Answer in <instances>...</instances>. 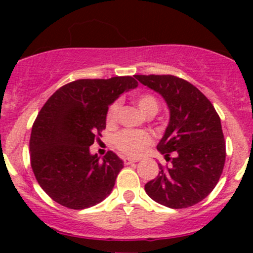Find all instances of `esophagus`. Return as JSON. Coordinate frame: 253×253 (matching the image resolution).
I'll return each instance as SVG.
<instances>
[{
  "label": "esophagus",
  "instance_id": "obj_1",
  "mask_svg": "<svg viewBox=\"0 0 253 253\" xmlns=\"http://www.w3.org/2000/svg\"><path fill=\"white\" fill-rule=\"evenodd\" d=\"M133 163H136V160H133V159H129V158H124V164H125V165L133 164Z\"/></svg>",
  "mask_w": 253,
  "mask_h": 253
}]
</instances>
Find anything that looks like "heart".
<instances>
[{
    "mask_svg": "<svg viewBox=\"0 0 253 253\" xmlns=\"http://www.w3.org/2000/svg\"><path fill=\"white\" fill-rule=\"evenodd\" d=\"M136 103L138 108L141 109L143 114L147 116H154L159 110V101L153 94L145 93L139 95L136 99ZM120 111V101H114L109 106L106 111V124L109 126L116 124L117 116ZM153 139L149 133L144 131H131V129H125L119 132L114 137V144L122 154L127 157H139L145 152L148 147L152 144Z\"/></svg>",
    "mask_w": 253,
    "mask_h": 253,
    "instance_id": "heart-1",
    "label": "heart"
}]
</instances>
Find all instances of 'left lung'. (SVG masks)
Segmentation results:
<instances>
[{"instance_id":"left-lung-1","label":"left lung","mask_w":253,"mask_h":253,"mask_svg":"<svg viewBox=\"0 0 253 253\" xmlns=\"http://www.w3.org/2000/svg\"><path fill=\"white\" fill-rule=\"evenodd\" d=\"M136 78L159 93L170 110L169 125L157 145L170 165L159 164V174L145 183V192L169 208L197 205L215 187L225 164L220 117L205 94L185 79L171 75Z\"/></svg>"}]
</instances>
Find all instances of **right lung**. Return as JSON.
I'll return each instance as SVG.
<instances>
[{
	"label": "right lung",
	"instance_id": "right-lung-1",
	"mask_svg": "<svg viewBox=\"0 0 253 253\" xmlns=\"http://www.w3.org/2000/svg\"><path fill=\"white\" fill-rule=\"evenodd\" d=\"M133 77L78 79L56 90L33 124L30 164L38 183L58 205L84 209L111 193L124 162L109 150L103 160L89 147L106 127V111Z\"/></svg>",
	"mask_w": 253,
	"mask_h": 253
}]
</instances>
